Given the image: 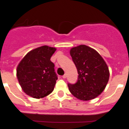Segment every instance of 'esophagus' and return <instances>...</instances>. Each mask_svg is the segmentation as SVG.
<instances>
[{"label": "esophagus", "instance_id": "esophagus-1", "mask_svg": "<svg viewBox=\"0 0 129 129\" xmlns=\"http://www.w3.org/2000/svg\"><path fill=\"white\" fill-rule=\"evenodd\" d=\"M62 77H63V79H65V78H66V77H67V75H66V74H64V75H63L62 76Z\"/></svg>", "mask_w": 129, "mask_h": 129}]
</instances>
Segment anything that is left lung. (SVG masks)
<instances>
[{
	"label": "left lung",
	"mask_w": 129,
	"mask_h": 129,
	"mask_svg": "<svg viewBox=\"0 0 129 129\" xmlns=\"http://www.w3.org/2000/svg\"><path fill=\"white\" fill-rule=\"evenodd\" d=\"M72 60L77 68V81L68 83L71 93L82 101L95 99L103 91L109 78V71L101 55L85 45L72 48Z\"/></svg>",
	"instance_id": "8db88e82"
}]
</instances>
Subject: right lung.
<instances>
[{"label": "right lung", "mask_w": 129, "mask_h": 129, "mask_svg": "<svg viewBox=\"0 0 129 129\" xmlns=\"http://www.w3.org/2000/svg\"><path fill=\"white\" fill-rule=\"evenodd\" d=\"M55 50V48L43 46L29 52L21 60L16 75L25 93L40 99L53 91L57 76L50 58Z\"/></svg>", "instance_id": "obj_1"}]
</instances>
